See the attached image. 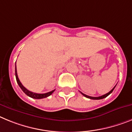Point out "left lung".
Returning a JSON list of instances; mask_svg holds the SVG:
<instances>
[{
    "mask_svg": "<svg viewBox=\"0 0 132 132\" xmlns=\"http://www.w3.org/2000/svg\"><path fill=\"white\" fill-rule=\"evenodd\" d=\"M115 87H116V86L114 87V88H112V89L110 90V91L108 93H107V94H106L103 95V96H99V97H92V96H87V95L84 94H83V93H82V92H80V93L82 94L84 96H85V97H86V98H90V99H92V100H101V99H103V98H106V97H107L108 96H109V95L110 94L112 93V92H113V90H114V88H115Z\"/></svg>",
    "mask_w": 132,
    "mask_h": 132,
    "instance_id": "left-lung-1",
    "label": "left lung"
}]
</instances>
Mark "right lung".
I'll use <instances>...</instances> for the list:
<instances>
[{
  "label": "right lung",
  "instance_id": "obj_1",
  "mask_svg": "<svg viewBox=\"0 0 132 132\" xmlns=\"http://www.w3.org/2000/svg\"><path fill=\"white\" fill-rule=\"evenodd\" d=\"M15 76H16V82L18 83V86H20V88H21L22 90L26 94V95L29 97L32 98H34V99H42V98H46L48 96H50V95L52 94L54 92L55 90H52V91L49 92H47V93L45 94H36V93H34V92H32L29 91L26 89L25 87L23 86V85L22 84L21 82H20V80L18 79V75H17V71H16V66L15 68Z\"/></svg>",
  "mask_w": 132,
  "mask_h": 132
}]
</instances>
